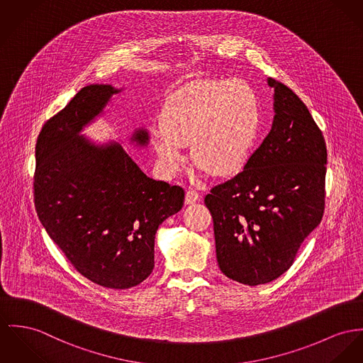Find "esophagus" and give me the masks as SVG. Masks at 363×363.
<instances>
[{"instance_id": "esophagus-1", "label": "esophagus", "mask_w": 363, "mask_h": 363, "mask_svg": "<svg viewBox=\"0 0 363 363\" xmlns=\"http://www.w3.org/2000/svg\"><path fill=\"white\" fill-rule=\"evenodd\" d=\"M199 199H200L199 194H197L196 191H194V189H189V191L186 192V195H185V203H186V204H194Z\"/></svg>"}]
</instances>
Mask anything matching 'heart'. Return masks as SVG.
Wrapping results in <instances>:
<instances>
[{"mask_svg": "<svg viewBox=\"0 0 363 363\" xmlns=\"http://www.w3.org/2000/svg\"><path fill=\"white\" fill-rule=\"evenodd\" d=\"M255 91L240 79L206 80L172 95L160 113L153 149L168 174L181 167L191 145L197 167L229 175L246 163L259 130Z\"/></svg>", "mask_w": 363, "mask_h": 363, "instance_id": "b5f03b06", "label": "heart"}]
</instances>
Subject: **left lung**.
Wrapping results in <instances>:
<instances>
[{
	"instance_id": "1",
	"label": "left lung",
	"mask_w": 363,
	"mask_h": 363,
	"mask_svg": "<svg viewBox=\"0 0 363 363\" xmlns=\"http://www.w3.org/2000/svg\"><path fill=\"white\" fill-rule=\"evenodd\" d=\"M274 88L269 134L243 171L214 186L204 204L214 223L223 275L257 286L279 278L294 262L325 211L328 150L304 102L283 83Z\"/></svg>"
}]
</instances>
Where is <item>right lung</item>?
I'll return each mask as SVG.
<instances>
[{
    "instance_id": "1",
    "label": "right lung",
    "mask_w": 363,
    "mask_h": 363,
    "mask_svg": "<svg viewBox=\"0 0 363 363\" xmlns=\"http://www.w3.org/2000/svg\"><path fill=\"white\" fill-rule=\"evenodd\" d=\"M116 92L84 86L44 124L33 189L38 220L74 269L99 286L130 289L152 274L157 228L182 208L185 192L146 177L118 143L95 146L79 135ZM134 140L143 145L147 134Z\"/></svg>"
}]
</instances>
